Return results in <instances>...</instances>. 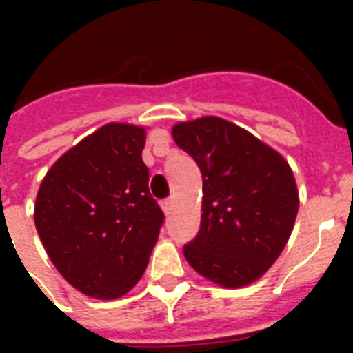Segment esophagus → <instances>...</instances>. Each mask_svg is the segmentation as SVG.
Wrapping results in <instances>:
<instances>
[{
	"label": "esophagus",
	"instance_id": "esophagus-1",
	"mask_svg": "<svg viewBox=\"0 0 353 353\" xmlns=\"http://www.w3.org/2000/svg\"><path fill=\"white\" fill-rule=\"evenodd\" d=\"M161 207H163V212H165L166 216L172 214V210H174V199H166V201H163L161 203Z\"/></svg>",
	"mask_w": 353,
	"mask_h": 353
}]
</instances>
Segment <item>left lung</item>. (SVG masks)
Masks as SVG:
<instances>
[{
    "mask_svg": "<svg viewBox=\"0 0 353 353\" xmlns=\"http://www.w3.org/2000/svg\"><path fill=\"white\" fill-rule=\"evenodd\" d=\"M172 137L203 177L201 225L183 247L194 271L221 288L256 282L290 240L299 190L288 161L221 117L177 122Z\"/></svg>",
    "mask_w": 353,
    "mask_h": 353,
    "instance_id": "left-lung-1",
    "label": "left lung"
}]
</instances>
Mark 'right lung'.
Returning <instances> with one entry per match:
<instances>
[{
  "instance_id": "add662e5",
  "label": "right lung",
  "mask_w": 353,
  "mask_h": 353,
  "mask_svg": "<svg viewBox=\"0 0 353 353\" xmlns=\"http://www.w3.org/2000/svg\"><path fill=\"white\" fill-rule=\"evenodd\" d=\"M146 128L108 122L60 155L34 203L47 256L74 290L113 301L137 284L163 225L143 163Z\"/></svg>"
}]
</instances>
